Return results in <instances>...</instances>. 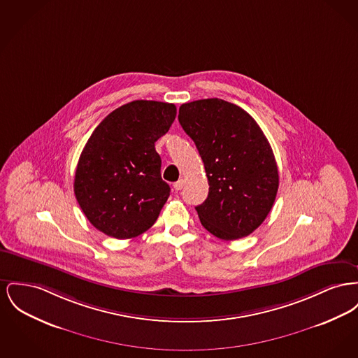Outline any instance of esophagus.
<instances>
[{
    "mask_svg": "<svg viewBox=\"0 0 358 358\" xmlns=\"http://www.w3.org/2000/svg\"><path fill=\"white\" fill-rule=\"evenodd\" d=\"M182 187H184V180H178L177 182L173 184V188H174V190H177V192L182 189Z\"/></svg>",
    "mask_w": 358,
    "mask_h": 358,
    "instance_id": "esophagus-1",
    "label": "esophagus"
}]
</instances>
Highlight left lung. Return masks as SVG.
<instances>
[{
    "label": "left lung",
    "mask_w": 358,
    "mask_h": 358,
    "mask_svg": "<svg viewBox=\"0 0 358 358\" xmlns=\"http://www.w3.org/2000/svg\"><path fill=\"white\" fill-rule=\"evenodd\" d=\"M178 122L204 162L210 192L196 210L212 235L234 241L266 219L278 189V169L262 129L241 106L220 99L180 106Z\"/></svg>",
    "instance_id": "1"
}]
</instances>
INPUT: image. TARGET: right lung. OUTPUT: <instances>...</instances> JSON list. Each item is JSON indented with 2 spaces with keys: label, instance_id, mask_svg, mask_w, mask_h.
<instances>
[{
  "label": "right lung",
  "instance_id": "right-lung-1",
  "mask_svg": "<svg viewBox=\"0 0 358 358\" xmlns=\"http://www.w3.org/2000/svg\"><path fill=\"white\" fill-rule=\"evenodd\" d=\"M176 115L174 104L135 100L96 127L78 159L74 193L97 230L129 239L155 223L170 194L155 142Z\"/></svg>",
  "mask_w": 358,
  "mask_h": 358
}]
</instances>
